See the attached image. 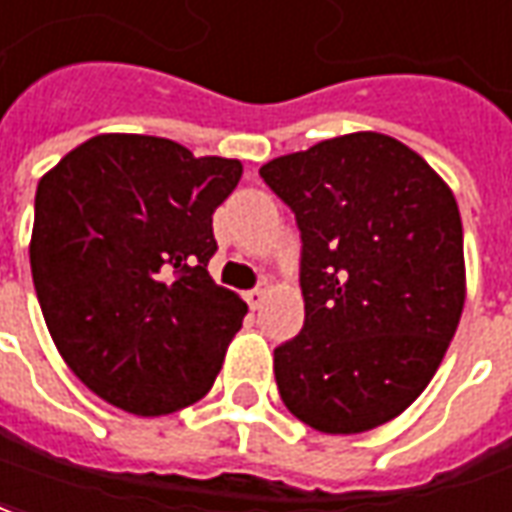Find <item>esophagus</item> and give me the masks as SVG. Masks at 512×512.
<instances>
[{"instance_id": "esophagus-1", "label": "esophagus", "mask_w": 512, "mask_h": 512, "mask_svg": "<svg viewBox=\"0 0 512 512\" xmlns=\"http://www.w3.org/2000/svg\"><path fill=\"white\" fill-rule=\"evenodd\" d=\"M267 292H270L267 286H259V289H250L248 295H245V300H248V306H250V308H262V303H264V297H267Z\"/></svg>"}]
</instances>
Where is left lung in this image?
Masks as SVG:
<instances>
[{
    "instance_id": "8db88e82",
    "label": "left lung",
    "mask_w": 512,
    "mask_h": 512,
    "mask_svg": "<svg viewBox=\"0 0 512 512\" xmlns=\"http://www.w3.org/2000/svg\"><path fill=\"white\" fill-rule=\"evenodd\" d=\"M262 179L303 237V331L275 347L300 422L353 436L397 419L433 380L466 303L463 223L449 184L380 132L270 159Z\"/></svg>"
}]
</instances>
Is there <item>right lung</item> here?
I'll list each match as a JSON object with an SVG mask.
<instances>
[{
	"instance_id": "1",
	"label": "right lung",
	"mask_w": 512,
	"mask_h": 512,
	"mask_svg": "<svg viewBox=\"0 0 512 512\" xmlns=\"http://www.w3.org/2000/svg\"><path fill=\"white\" fill-rule=\"evenodd\" d=\"M239 179V159L118 132L41 176L32 281L57 353L96 397L168 416L209 394L248 314L206 270L212 215Z\"/></svg>"
}]
</instances>
